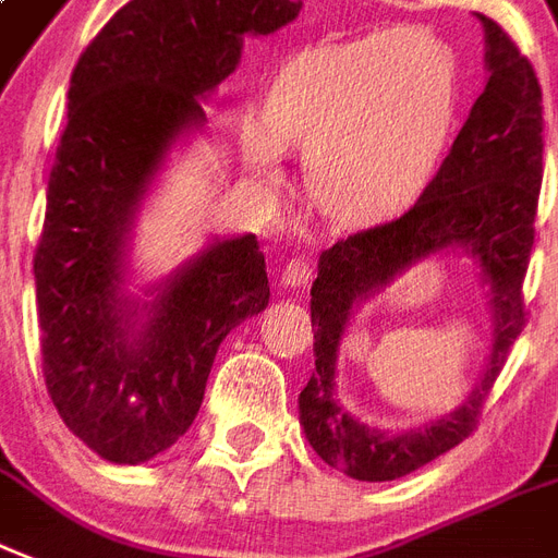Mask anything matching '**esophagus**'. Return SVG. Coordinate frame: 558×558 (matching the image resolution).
<instances>
[{"label": "esophagus", "mask_w": 558, "mask_h": 558, "mask_svg": "<svg viewBox=\"0 0 558 558\" xmlns=\"http://www.w3.org/2000/svg\"><path fill=\"white\" fill-rule=\"evenodd\" d=\"M308 282H312V264H308V258L300 255V258H291V262L284 264V270H282L284 288H291V291H305Z\"/></svg>", "instance_id": "obj_1"}]
</instances>
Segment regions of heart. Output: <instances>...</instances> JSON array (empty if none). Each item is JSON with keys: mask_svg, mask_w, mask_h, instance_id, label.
Masks as SVG:
<instances>
[{"mask_svg": "<svg viewBox=\"0 0 558 558\" xmlns=\"http://www.w3.org/2000/svg\"><path fill=\"white\" fill-rule=\"evenodd\" d=\"M459 105V61L433 28L312 49L270 85L241 149L253 175L279 182L282 149L305 153V187L338 223L391 215L438 161Z\"/></svg>", "mask_w": 558, "mask_h": 558, "instance_id": "b5f03b06", "label": "heart"}]
</instances>
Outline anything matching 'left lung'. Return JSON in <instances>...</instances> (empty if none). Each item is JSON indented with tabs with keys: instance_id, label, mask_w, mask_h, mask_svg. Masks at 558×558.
I'll use <instances>...</instances> for the list:
<instances>
[{
	"instance_id": "left-lung-1",
	"label": "left lung",
	"mask_w": 558,
	"mask_h": 558,
	"mask_svg": "<svg viewBox=\"0 0 558 558\" xmlns=\"http://www.w3.org/2000/svg\"><path fill=\"white\" fill-rule=\"evenodd\" d=\"M485 28L488 85L453 149L417 203L388 223L324 250L312 284L314 374L300 393L305 438L326 464L362 483H388L433 462L476 429L483 403L526 326L523 276L542 191V85L500 25ZM444 248L472 255L493 294L495 341L484 379L456 413L417 430L383 434L347 415L333 397V362L349 314L412 263Z\"/></svg>"
}]
</instances>
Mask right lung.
Returning a JSON list of instances; mask_svg holds the SVG:
<instances>
[{
    "label": "right lung",
    "mask_w": 558,
    "mask_h": 558,
    "mask_svg": "<svg viewBox=\"0 0 558 558\" xmlns=\"http://www.w3.org/2000/svg\"><path fill=\"white\" fill-rule=\"evenodd\" d=\"M300 0H132L87 44L35 250L46 391L66 429L108 462L165 453L194 423L217 347L267 308L255 234L226 238L123 294L125 238L167 149L205 123L199 96L241 61L244 35L296 20Z\"/></svg>",
    "instance_id": "add662e5"
}]
</instances>
